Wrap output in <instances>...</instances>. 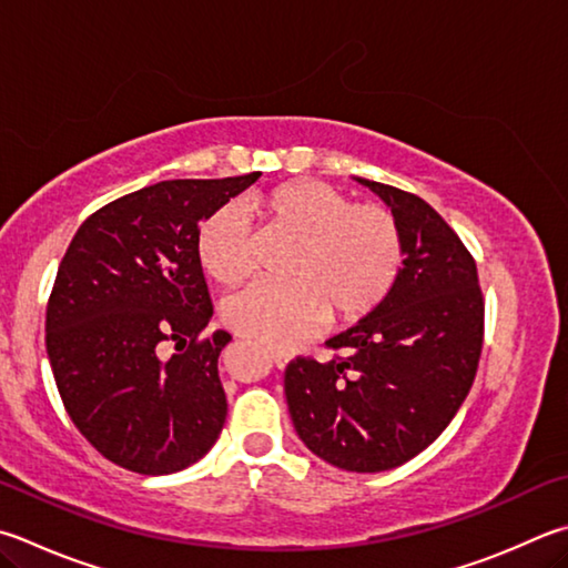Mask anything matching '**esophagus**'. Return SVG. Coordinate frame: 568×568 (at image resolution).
<instances>
[{
    "mask_svg": "<svg viewBox=\"0 0 568 568\" xmlns=\"http://www.w3.org/2000/svg\"><path fill=\"white\" fill-rule=\"evenodd\" d=\"M271 357L277 367H285L287 363H291V355L283 353V349H271Z\"/></svg>",
    "mask_w": 568,
    "mask_h": 568,
    "instance_id": "1",
    "label": "esophagus"
}]
</instances>
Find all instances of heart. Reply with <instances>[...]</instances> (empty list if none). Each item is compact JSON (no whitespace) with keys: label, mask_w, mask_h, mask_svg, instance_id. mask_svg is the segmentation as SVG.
<instances>
[{"label":"heart","mask_w":568,"mask_h":568,"mask_svg":"<svg viewBox=\"0 0 568 568\" xmlns=\"http://www.w3.org/2000/svg\"><path fill=\"white\" fill-rule=\"evenodd\" d=\"M248 211L291 233L297 248L287 283H253L225 305L229 325L257 343L293 347L327 317L357 323L385 301L405 263V235L387 205L355 203L335 185L301 179L251 195ZM203 271L221 285H239L253 271L251 219L223 205L199 229Z\"/></svg>","instance_id":"b5f03b06"}]
</instances>
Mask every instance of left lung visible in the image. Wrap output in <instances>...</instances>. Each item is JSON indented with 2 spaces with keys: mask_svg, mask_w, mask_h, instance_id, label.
I'll use <instances>...</instances> for the list:
<instances>
[{
  "mask_svg": "<svg viewBox=\"0 0 568 568\" xmlns=\"http://www.w3.org/2000/svg\"><path fill=\"white\" fill-rule=\"evenodd\" d=\"M357 181L397 215L405 263L373 313L327 339L339 355L285 367V399L313 455L347 471H385L427 449L469 395L484 297L471 253L427 201Z\"/></svg>",
  "mask_w": 568,
  "mask_h": 568,
  "instance_id": "1",
  "label": "left lung"
}]
</instances>
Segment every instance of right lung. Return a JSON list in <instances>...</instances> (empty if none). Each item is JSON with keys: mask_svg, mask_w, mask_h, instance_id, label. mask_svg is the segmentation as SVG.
<instances>
[{"mask_svg": "<svg viewBox=\"0 0 568 568\" xmlns=\"http://www.w3.org/2000/svg\"><path fill=\"white\" fill-rule=\"evenodd\" d=\"M261 179H176L111 201L81 223L47 305V355L71 422L109 462L173 474L205 457L229 402L225 329L195 251L201 221ZM169 342L174 355L160 353Z\"/></svg>", "mask_w": 568, "mask_h": 568, "instance_id": "add662e5", "label": "right lung"}]
</instances>
